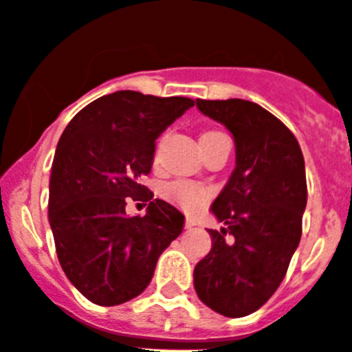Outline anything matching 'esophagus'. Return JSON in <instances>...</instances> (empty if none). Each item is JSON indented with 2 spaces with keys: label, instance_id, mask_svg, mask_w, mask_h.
<instances>
[{
  "label": "esophagus",
  "instance_id": "1",
  "mask_svg": "<svg viewBox=\"0 0 352 352\" xmlns=\"http://www.w3.org/2000/svg\"><path fill=\"white\" fill-rule=\"evenodd\" d=\"M195 226H196V221L191 219V217H188V219H186V230H191V228Z\"/></svg>",
  "mask_w": 352,
  "mask_h": 352
}]
</instances>
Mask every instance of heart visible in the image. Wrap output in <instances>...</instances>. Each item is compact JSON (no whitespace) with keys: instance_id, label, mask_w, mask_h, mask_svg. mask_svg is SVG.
<instances>
[{"instance_id":"b5f03b06","label":"heart","mask_w":352,"mask_h":352,"mask_svg":"<svg viewBox=\"0 0 352 352\" xmlns=\"http://www.w3.org/2000/svg\"><path fill=\"white\" fill-rule=\"evenodd\" d=\"M217 133L219 131H205L199 137V140L212 137V135H217ZM163 195L172 204L179 205V207L186 208V210H196L205 201V198L208 196V191L205 188L196 186V184L188 182V180H175V182L168 184L163 189Z\"/></svg>"}]
</instances>
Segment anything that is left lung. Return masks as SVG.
<instances>
[{
    "label": "left lung",
    "mask_w": 352,
    "mask_h": 352,
    "mask_svg": "<svg viewBox=\"0 0 352 352\" xmlns=\"http://www.w3.org/2000/svg\"><path fill=\"white\" fill-rule=\"evenodd\" d=\"M196 107L230 129L236 164L212 204L224 228L208 230L212 249L195 267V289L215 312L243 318L277 291L300 243L305 161L286 124L252 101L196 100Z\"/></svg>",
    "instance_id": "1"
}]
</instances>
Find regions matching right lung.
<instances>
[{"instance_id":"right-lung-1","label":"right lung","mask_w":352,"mask_h":352,"mask_svg":"<svg viewBox=\"0 0 352 352\" xmlns=\"http://www.w3.org/2000/svg\"><path fill=\"white\" fill-rule=\"evenodd\" d=\"M195 105L191 98L137 91L107 94L80 110L59 138L49 184V223L69 283L96 305L135 298L161 252L182 233L184 215L145 188L156 138ZM149 201L144 218L125 201Z\"/></svg>"}]
</instances>
